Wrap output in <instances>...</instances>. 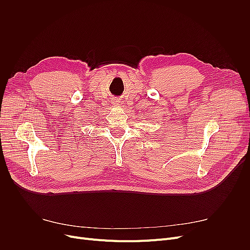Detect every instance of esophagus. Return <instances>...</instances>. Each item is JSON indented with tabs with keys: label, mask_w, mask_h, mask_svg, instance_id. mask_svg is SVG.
<instances>
[{
	"label": "esophagus",
	"mask_w": 250,
	"mask_h": 250,
	"mask_svg": "<svg viewBox=\"0 0 250 250\" xmlns=\"http://www.w3.org/2000/svg\"><path fill=\"white\" fill-rule=\"evenodd\" d=\"M112 104L114 105V106H117V105H120V103H118V100H114V101L112 102Z\"/></svg>",
	"instance_id": "34e87169"
}]
</instances>
